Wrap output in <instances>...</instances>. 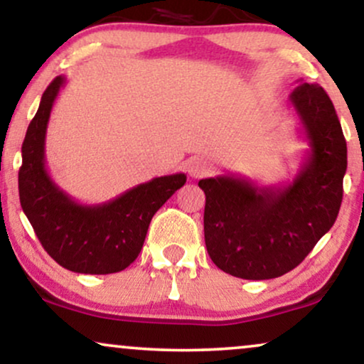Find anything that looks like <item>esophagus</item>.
Here are the masks:
<instances>
[{
  "instance_id": "esophagus-1",
  "label": "esophagus",
  "mask_w": 364,
  "mask_h": 364,
  "mask_svg": "<svg viewBox=\"0 0 364 364\" xmlns=\"http://www.w3.org/2000/svg\"><path fill=\"white\" fill-rule=\"evenodd\" d=\"M210 161L206 158H201V156H195V158H191L186 164L188 173H190L193 178L205 176V174L210 171Z\"/></svg>"
}]
</instances>
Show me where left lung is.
I'll return each mask as SVG.
<instances>
[{
  "label": "left lung",
  "instance_id": "obj_1",
  "mask_svg": "<svg viewBox=\"0 0 364 364\" xmlns=\"http://www.w3.org/2000/svg\"><path fill=\"white\" fill-rule=\"evenodd\" d=\"M289 99L311 148L292 183L257 186L238 176L198 183L206 196V250L233 277L265 280L291 272L341 208L348 148L334 105L323 87L302 80Z\"/></svg>",
  "mask_w": 364,
  "mask_h": 364
}]
</instances>
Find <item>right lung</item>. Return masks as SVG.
Listing matches in <instances>:
<instances>
[{"mask_svg":"<svg viewBox=\"0 0 364 364\" xmlns=\"http://www.w3.org/2000/svg\"><path fill=\"white\" fill-rule=\"evenodd\" d=\"M65 77L47 87L21 146L20 203L47 254L77 274L121 272L137 259L151 218L186 183L185 173L153 178L107 203L80 205L60 190L45 166L50 112Z\"/></svg>","mask_w":364,"mask_h":364,"instance_id":"obj_1","label":"right lung"}]
</instances>
